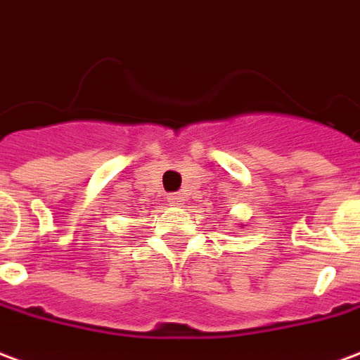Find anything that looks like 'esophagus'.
<instances>
[{
  "label": "esophagus",
  "instance_id": "obj_1",
  "mask_svg": "<svg viewBox=\"0 0 360 360\" xmlns=\"http://www.w3.org/2000/svg\"><path fill=\"white\" fill-rule=\"evenodd\" d=\"M169 201L172 205H182V195L180 193H170Z\"/></svg>",
  "mask_w": 360,
  "mask_h": 360
}]
</instances>
